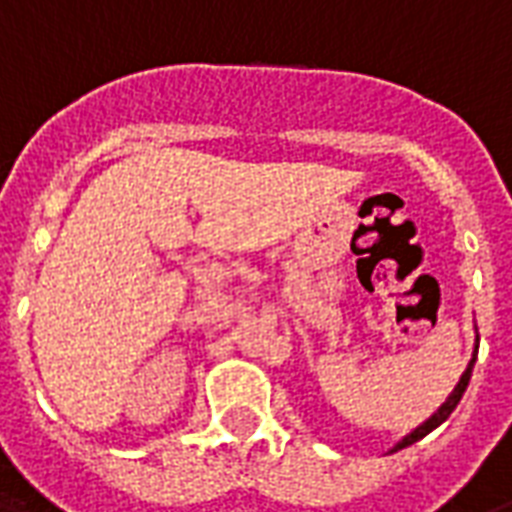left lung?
Returning a JSON list of instances; mask_svg holds the SVG:
<instances>
[{
    "instance_id": "left-lung-1",
    "label": "left lung",
    "mask_w": 512,
    "mask_h": 512,
    "mask_svg": "<svg viewBox=\"0 0 512 512\" xmlns=\"http://www.w3.org/2000/svg\"><path fill=\"white\" fill-rule=\"evenodd\" d=\"M477 345H480V337H477V343H474L472 362H469V365H466V370H463L461 381H458V384H455V389H452V392H450V397H447V400H444V403H441L439 411H433V414H430V417L425 419V422H422V425H417V428L411 430V433H406V436H403V439L397 441L395 447H392V450H389V452L403 450V447H408V444H414V441L425 439V436H428L430 430H436V428H439L441 422H444V419L450 417L452 411H455V406H458V403H461L463 392H466V386H469V378H472L474 359H477Z\"/></svg>"
}]
</instances>
